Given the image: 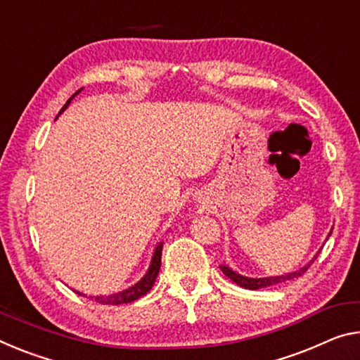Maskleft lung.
Segmentation results:
<instances>
[{
	"label": "left lung",
	"instance_id": "left-lung-1",
	"mask_svg": "<svg viewBox=\"0 0 360 360\" xmlns=\"http://www.w3.org/2000/svg\"><path fill=\"white\" fill-rule=\"evenodd\" d=\"M330 233H332V232H330ZM330 233H328V236H330ZM317 255H319V253H317ZM317 255L314 256V259L317 258ZM314 259L309 262V264H306L304 267H301L300 271L285 274V276H277V277H264V278L245 277V276H240V274L233 272V271L231 269V267H227V266H221V271L224 272L226 276L229 277L232 282H236L237 285H240V287H243V288H248V290H259V288L271 287V285L281 283V282H285V281H292V278H296V277H301L307 269H309L311 264L314 262Z\"/></svg>",
	"mask_w": 360,
	"mask_h": 360
}]
</instances>
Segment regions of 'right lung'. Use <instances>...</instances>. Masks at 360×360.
<instances>
[{
    "label": "right lung",
    "instance_id": "1",
    "mask_svg": "<svg viewBox=\"0 0 360 360\" xmlns=\"http://www.w3.org/2000/svg\"><path fill=\"white\" fill-rule=\"evenodd\" d=\"M82 89H78L75 94L72 96L70 99H68L65 102V105L62 107V110L59 113H62L65 110V108L68 107V104H70V101L75 98V96L79 93ZM162 248H163V242H160L157 245L155 252H153V256H152V261H150V267L149 271L146 272V276L141 278V281L133 285V287H129L127 290H123V292H118V293H113L110 296H94L96 301H99V303H104V304H112V306H117V304H127V303H131V301H136L139 300L141 296H144L149 290L153 287V283H155V278L158 276V271H160V264H162ZM78 295H83L77 292ZM93 298V296H91Z\"/></svg>",
    "mask_w": 360,
    "mask_h": 360
}]
</instances>
